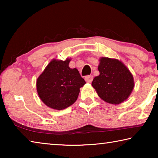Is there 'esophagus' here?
Listing matches in <instances>:
<instances>
[{
	"mask_svg": "<svg viewBox=\"0 0 158 158\" xmlns=\"http://www.w3.org/2000/svg\"><path fill=\"white\" fill-rule=\"evenodd\" d=\"M93 79V77L92 75H89L85 77V80L87 83H91Z\"/></svg>",
	"mask_w": 158,
	"mask_h": 158,
	"instance_id": "esophagus-1",
	"label": "esophagus"
}]
</instances>
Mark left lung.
<instances>
[{"instance_id": "obj_1", "label": "left lung", "mask_w": 158, "mask_h": 158, "mask_svg": "<svg viewBox=\"0 0 158 158\" xmlns=\"http://www.w3.org/2000/svg\"><path fill=\"white\" fill-rule=\"evenodd\" d=\"M100 75L93 80L92 85L101 99L118 105L129 97L134 89L132 74L117 59L102 57L98 66Z\"/></svg>"}]
</instances>
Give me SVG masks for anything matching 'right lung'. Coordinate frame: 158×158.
Listing matches in <instances>:
<instances>
[{
	"mask_svg": "<svg viewBox=\"0 0 158 158\" xmlns=\"http://www.w3.org/2000/svg\"><path fill=\"white\" fill-rule=\"evenodd\" d=\"M69 61L52 60L37 80L39 97L50 108L62 110L73 105L85 84L77 69L69 68Z\"/></svg>",
	"mask_w": 158,
	"mask_h": 158,
	"instance_id": "right-lung-1",
	"label": "right lung"
}]
</instances>
